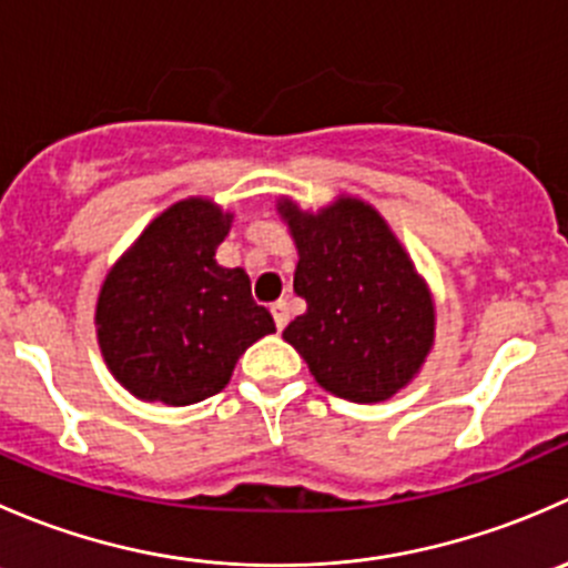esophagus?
Here are the masks:
<instances>
[{
    "instance_id": "obj_1",
    "label": "esophagus",
    "mask_w": 568,
    "mask_h": 568,
    "mask_svg": "<svg viewBox=\"0 0 568 568\" xmlns=\"http://www.w3.org/2000/svg\"><path fill=\"white\" fill-rule=\"evenodd\" d=\"M272 316H274V324H277V329H285V324H288L291 318V311H288V302L280 300L272 305Z\"/></svg>"
}]
</instances>
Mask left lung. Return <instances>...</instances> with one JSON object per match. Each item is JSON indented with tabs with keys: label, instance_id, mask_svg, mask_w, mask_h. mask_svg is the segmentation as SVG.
I'll use <instances>...</instances> for the list:
<instances>
[{
	"label": "left lung",
	"instance_id": "left-lung-1",
	"mask_svg": "<svg viewBox=\"0 0 568 568\" xmlns=\"http://www.w3.org/2000/svg\"><path fill=\"white\" fill-rule=\"evenodd\" d=\"M296 244L294 291L307 311L283 337L324 390L379 404L404 390L426 363L437 329L432 288L385 216L354 194L318 211L277 200Z\"/></svg>",
	"mask_w": 568,
	"mask_h": 568
}]
</instances>
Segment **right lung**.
Here are the masks:
<instances>
[{"instance_id": "1", "label": "right lung", "mask_w": 568, "mask_h": 568, "mask_svg": "<svg viewBox=\"0 0 568 568\" xmlns=\"http://www.w3.org/2000/svg\"><path fill=\"white\" fill-rule=\"evenodd\" d=\"M233 214L178 200L114 261L95 302L109 374L134 398L189 406L231 382L239 357L274 332L244 268L216 263Z\"/></svg>"}]
</instances>
